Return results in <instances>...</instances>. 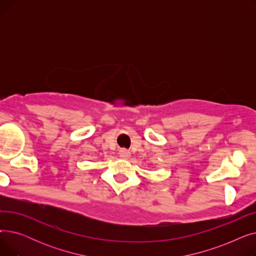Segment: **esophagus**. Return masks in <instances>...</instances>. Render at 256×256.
<instances>
[{
  "label": "esophagus",
  "instance_id": "34e87169",
  "mask_svg": "<svg viewBox=\"0 0 256 256\" xmlns=\"http://www.w3.org/2000/svg\"><path fill=\"white\" fill-rule=\"evenodd\" d=\"M130 156V152L128 150H119V156L122 158H128Z\"/></svg>",
  "mask_w": 256,
  "mask_h": 256
}]
</instances>
